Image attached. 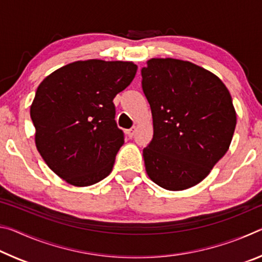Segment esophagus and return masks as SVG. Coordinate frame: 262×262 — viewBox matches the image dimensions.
I'll return each instance as SVG.
<instances>
[{
  "instance_id": "34e87169",
  "label": "esophagus",
  "mask_w": 262,
  "mask_h": 262,
  "mask_svg": "<svg viewBox=\"0 0 262 262\" xmlns=\"http://www.w3.org/2000/svg\"><path fill=\"white\" fill-rule=\"evenodd\" d=\"M135 130H136V127H132L130 128V129H128L126 133H127V135L128 136H129L130 137V139H132V137L133 136H134V134H135Z\"/></svg>"
}]
</instances>
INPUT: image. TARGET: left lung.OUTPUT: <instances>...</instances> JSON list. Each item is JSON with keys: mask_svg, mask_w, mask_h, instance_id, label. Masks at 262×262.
I'll list each match as a JSON object with an SVG mask.
<instances>
[{"mask_svg": "<svg viewBox=\"0 0 262 262\" xmlns=\"http://www.w3.org/2000/svg\"><path fill=\"white\" fill-rule=\"evenodd\" d=\"M154 137L143 149L145 171L167 190L193 187L231 144L237 114L231 95L209 70L178 59H150L142 69Z\"/></svg>", "mask_w": 262, "mask_h": 262, "instance_id": "1", "label": "left lung"}]
</instances>
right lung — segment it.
Segmentation results:
<instances>
[{"mask_svg": "<svg viewBox=\"0 0 262 262\" xmlns=\"http://www.w3.org/2000/svg\"><path fill=\"white\" fill-rule=\"evenodd\" d=\"M136 70L132 61H75L39 84L30 107L35 147L66 183L85 187L112 172L123 144L113 99Z\"/></svg>", "mask_w": 262, "mask_h": 262, "instance_id": "add662e5", "label": "right lung"}]
</instances>
